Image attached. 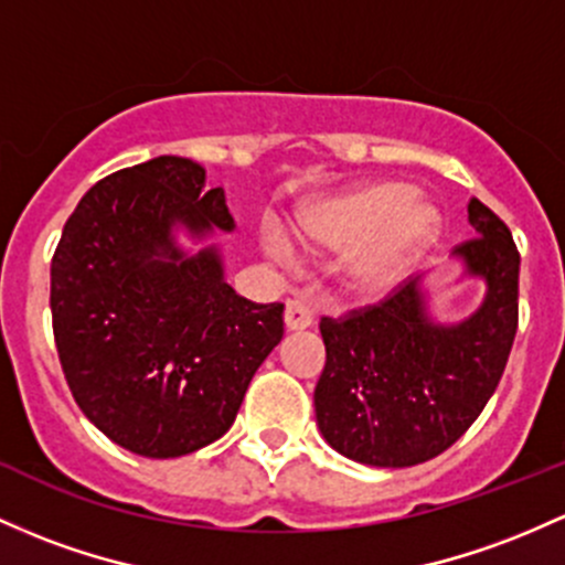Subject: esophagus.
Instances as JSON below:
<instances>
[{
  "label": "esophagus",
  "instance_id": "34e87169",
  "mask_svg": "<svg viewBox=\"0 0 565 565\" xmlns=\"http://www.w3.org/2000/svg\"><path fill=\"white\" fill-rule=\"evenodd\" d=\"M284 321H287V330H306V327L313 324V308L300 297H295V300L287 302Z\"/></svg>",
  "mask_w": 565,
  "mask_h": 565
}]
</instances>
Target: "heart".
Segmentation results:
<instances>
[{
  "label": "heart",
  "mask_w": 565,
  "mask_h": 565,
  "mask_svg": "<svg viewBox=\"0 0 565 565\" xmlns=\"http://www.w3.org/2000/svg\"><path fill=\"white\" fill-rule=\"evenodd\" d=\"M297 233L321 252H343L340 281L353 297H377L394 287L407 268L434 244L439 233L437 209L415 201L402 182H370L319 198L300 209ZM276 259H289L287 241L278 233L265 238Z\"/></svg>",
  "instance_id": "heart-1"
}]
</instances>
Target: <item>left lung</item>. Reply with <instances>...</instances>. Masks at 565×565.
Listing matches in <instances>:
<instances>
[{
    "label": "left lung",
    "instance_id": "left-lung-1",
    "mask_svg": "<svg viewBox=\"0 0 565 565\" xmlns=\"http://www.w3.org/2000/svg\"><path fill=\"white\" fill-rule=\"evenodd\" d=\"M475 238L456 246L488 292L461 324H434L415 278L375 306L319 324L327 364L316 420L338 454L367 467H415L448 450L488 405L518 332L520 252L482 201L467 206Z\"/></svg>",
    "mask_w": 565,
    "mask_h": 565
}]
</instances>
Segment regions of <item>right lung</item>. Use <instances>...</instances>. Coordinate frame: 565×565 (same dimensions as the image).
<instances>
[{
  "label": "right lung",
  "instance_id": "obj_1",
  "mask_svg": "<svg viewBox=\"0 0 565 565\" xmlns=\"http://www.w3.org/2000/svg\"><path fill=\"white\" fill-rule=\"evenodd\" d=\"M206 171L160 154L85 192L51 263V311L74 402L111 443L147 458L188 456L233 426L254 373L284 338V302H252L214 246L188 257L173 225L201 238L235 227Z\"/></svg>",
  "mask_w": 565,
  "mask_h": 565
}]
</instances>
